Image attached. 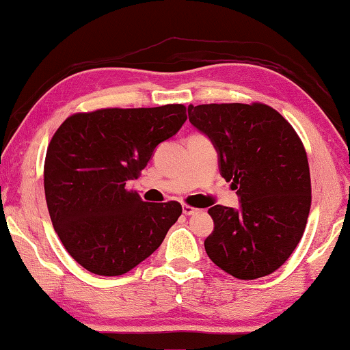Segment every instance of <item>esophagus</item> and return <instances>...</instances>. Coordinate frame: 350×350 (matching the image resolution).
Segmentation results:
<instances>
[{"mask_svg":"<svg viewBox=\"0 0 350 350\" xmlns=\"http://www.w3.org/2000/svg\"><path fill=\"white\" fill-rule=\"evenodd\" d=\"M196 211L198 209H195L193 206H189V204L182 206V213H184L185 215H193V214H196Z\"/></svg>","mask_w":350,"mask_h":350,"instance_id":"34e87169","label":"esophagus"}]
</instances>
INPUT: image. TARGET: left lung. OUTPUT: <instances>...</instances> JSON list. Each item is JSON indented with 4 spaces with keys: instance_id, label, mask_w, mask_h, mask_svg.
Masks as SVG:
<instances>
[{
    "instance_id": "left-lung-1",
    "label": "left lung",
    "mask_w": 350,
    "mask_h": 350,
    "mask_svg": "<svg viewBox=\"0 0 350 350\" xmlns=\"http://www.w3.org/2000/svg\"><path fill=\"white\" fill-rule=\"evenodd\" d=\"M189 120L213 142L219 170L239 208L215 204L208 257L238 279L282 267L301 239L311 209V176L297 133L267 105L189 106Z\"/></svg>"
}]
</instances>
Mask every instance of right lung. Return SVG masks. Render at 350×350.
Segmentation results:
<instances>
[{"mask_svg": "<svg viewBox=\"0 0 350 350\" xmlns=\"http://www.w3.org/2000/svg\"><path fill=\"white\" fill-rule=\"evenodd\" d=\"M185 120L182 105L114 107L68 117L55 131L44 163L47 209L68 254L87 271L128 273L179 219L177 201L146 203L126 184Z\"/></svg>", "mask_w": 350, "mask_h": 350, "instance_id": "obj_1", "label": "right lung"}]
</instances>
